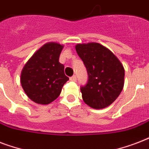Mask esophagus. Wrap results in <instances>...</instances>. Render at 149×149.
<instances>
[{
	"label": "esophagus",
	"instance_id": "1",
	"mask_svg": "<svg viewBox=\"0 0 149 149\" xmlns=\"http://www.w3.org/2000/svg\"><path fill=\"white\" fill-rule=\"evenodd\" d=\"M70 79L71 81H76V80H77V76H76V75H73L72 77H70Z\"/></svg>",
	"mask_w": 149,
	"mask_h": 149
}]
</instances>
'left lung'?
I'll use <instances>...</instances> for the list:
<instances>
[{"label": "left lung", "mask_w": 149, "mask_h": 149, "mask_svg": "<svg viewBox=\"0 0 149 149\" xmlns=\"http://www.w3.org/2000/svg\"><path fill=\"white\" fill-rule=\"evenodd\" d=\"M76 50L88 74V79L81 86L82 97L94 109L109 106L120 95L124 86L125 69L108 49L99 43L78 44Z\"/></svg>", "instance_id": "1"}]
</instances>
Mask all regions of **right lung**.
<instances>
[{
	"mask_svg": "<svg viewBox=\"0 0 149 149\" xmlns=\"http://www.w3.org/2000/svg\"><path fill=\"white\" fill-rule=\"evenodd\" d=\"M63 45L45 44L34 54L23 68L21 84L27 96L39 104H48L58 97L69 80L64 65L58 62Z\"/></svg>",
	"mask_w": 149,
	"mask_h": 149,
	"instance_id": "right-lung-1",
	"label": "right lung"
}]
</instances>
